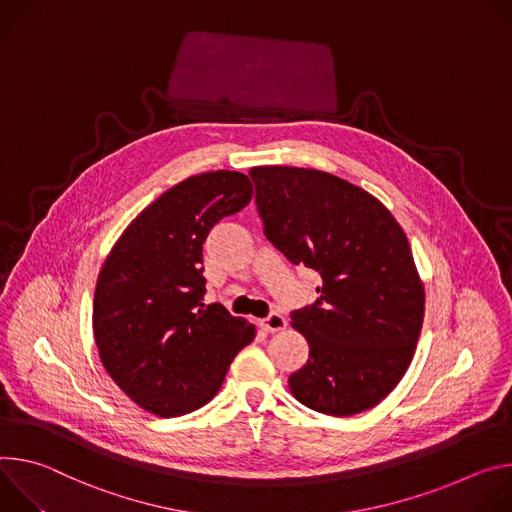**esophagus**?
Wrapping results in <instances>:
<instances>
[{
	"mask_svg": "<svg viewBox=\"0 0 512 512\" xmlns=\"http://www.w3.org/2000/svg\"><path fill=\"white\" fill-rule=\"evenodd\" d=\"M260 327H262L264 331H270V333H274V331H280V329H285V327H287V319L282 317L280 313L272 311L268 317L260 319Z\"/></svg>",
	"mask_w": 512,
	"mask_h": 512,
	"instance_id": "1",
	"label": "esophagus"
}]
</instances>
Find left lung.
<instances>
[{
    "mask_svg": "<svg viewBox=\"0 0 512 512\" xmlns=\"http://www.w3.org/2000/svg\"><path fill=\"white\" fill-rule=\"evenodd\" d=\"M250 177L268 242L321 276L317 301L291 313L309 342L291 392L333 417L376 407L405 376L425 315L403 227L376 197L321 170L256 166Z\"/></svg>",
    "mask_w": 512,
    "mask_h": 512,
    "instance_id": "obj_1",
    "label": "left lung"
}]
</instances>
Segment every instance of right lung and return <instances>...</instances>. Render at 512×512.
<instances>
[{"label": "right lung", "mask_w": 512, "mask_h": 512, "mask_svg": "<svg viewBox=\"0 0 512 512\" xmlns=\"http://www.w3.org/2000/svg\"><path fill=\"white\" fill-rule=\"evenodd\" d=\"M252 199L242 173L189 177L148 205L109 252L95 287L93 335L103 368L158 417L191 413L219 390L256 329L205 305L203 244Z\"/></svg>", "instance_id": "add662e5"}]
</instances>
